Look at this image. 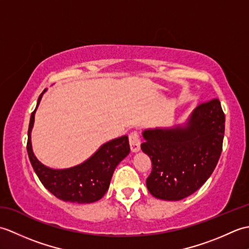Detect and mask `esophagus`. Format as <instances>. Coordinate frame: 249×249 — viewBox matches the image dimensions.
<instances>
[{
  "instance_id": "obj_1",
  "label": "esophagus",
  "mask_w": 249,
  "mask_h": 249,
  "mask_svg": "<svg viewBox=\"0 0 249 249\" xmlns=\"http://www.w3.org/2000/svg\"><path fill=\"white\" fill-rule=\"evenodd\" d=\"M129 144H130V150L133 152H138L140 150L141 140H140V136L138 134V131L134 130L129 134Z\"/></svg>"
}]
</instances>
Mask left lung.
Here are the masks:
<instances>
[{"label":"left lung","instance_id":"8db88e82","mask_svg":"<svg viewBox=\"0 0 249 249\" xmlns=\"http://www.w3.org/2000/svg\"><path fill=\"white\" fill-rule=\"evenodd\" d=\"M224 135L225 113L218 98L200 104L184 127L144 130L141 150L152 160L149 192L171 201L194 194L217 165Z\"/></svg>","mask_w":249,"mask_h":249}]
</instances>
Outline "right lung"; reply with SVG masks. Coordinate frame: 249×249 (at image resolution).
I'll use <instances>...</instances> for the list:
<instances>
[{
  "label": "right lung",
  "mask_w": 249,
  "mask_h": 249,
  "mask_svg": "<svg viewBox=\"0 0 249 249\" xmlns=\"http://www.w3.org/2000/svg\"><path fill=\"white\" fill-rule=\"evenodd\" d=\"M43 93L37 100L36 108L39 105ZM36 108L31 114L26 150L32 167L41 184L52 195L63 201H70L73 203H91L103 198L109 188L114 169L122 160L128 155L130 151L128 137L123 136L107 142L81 165L55 170L44 166L32 151L31 130L34 124Z\"/></svg>",
  "instance_id": "1"
}]
</instances>
